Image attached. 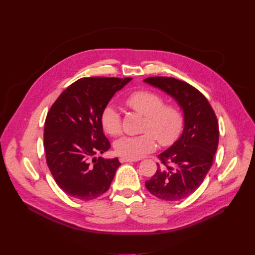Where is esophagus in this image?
<instances>
[{
    "instance_id": "esophagus-1",
    "label": "esophagus",
    "mask_w": 255,
    "mask_h": 255,
    "mask_svg": "<svg viewBox=\"0 0 255 255\" xmlns=\"http://www.w3.org/2000/svg\"><path fill=\"white\" fill-rule=\"evenodd\" d=\"M120 161L121 162H132V161H137V159H132V158H128V157H120Z\"/></svg>"
}]
</instances>
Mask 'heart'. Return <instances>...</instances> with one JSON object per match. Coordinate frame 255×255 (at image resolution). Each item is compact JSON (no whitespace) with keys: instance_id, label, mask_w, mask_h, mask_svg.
Wrapping results in <instances>:
<instances>
[{"instance_id":"b5f03b06","label":"heart","mask_w":255,"mask_h":255,"mask_svg":"<svg viewBox=\"0 0 255 255\" xmlns=\"http://www.w3.org/2000/svg\"><path fill=\"white\" fill-rule=\"evenodd\" d=\"M125 103L133 111L144 116V133L117 140L115 149L119 155L138 159L155 148L156 139L161 145H170L178 138L184 126L183 114L177 107L164 105L158 94L147 90L135 91L126 98ZM101 123L108 134L117 136L121 133V117L112 106L104 108Z\"/></svg>"}]
</instances>
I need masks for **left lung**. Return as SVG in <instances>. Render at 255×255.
Masks as SVG:
<instances>
[{
    "label": "left lung",
    "instance_id": "obj_1",
    "mask_svg": "<svg viewBox=\"0 0 255 255\" xmlns=\"http://www.w3.org/2000/svg\"><path fill=\"white\" fill-rule=\"evenodd\" d=\"M144 83L173 98L184 113L183 133L158 155L162 165L157 163L154 175L145 181V187L156 198L179 201L201 186L213 164L219 142L217 117L206 97L185 82L152 77Z\"/></svg>",
    "mask_w": 255,
    "mask_h": 255
}]
</instances>
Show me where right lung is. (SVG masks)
<instances>
[{
  "instance_id": "obj_1",
  "label": "right lung",
  "mask_w": 255,
  "mask_h": 255,
  "mask_svg": "<svg viewBox=\"0 0 255 255\" xmlns=\"http://www.w3.org/2000/svg\"><path fill=\"white\" fill-rule=\"evenodd\" d=\"M131 78H83L57 98L44 124L46 162L57 186L68 196L90 201L111 186L119 159L101 156L111 147L101 114Z\"/></svg>"
}]
</instances>
